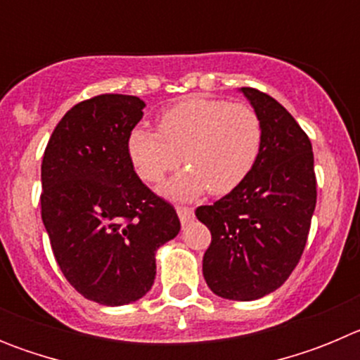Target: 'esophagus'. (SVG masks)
<instances>
[{"mask_svg":"<svg viewBox=\"0 0 360 360\" xmlns=\"http://www.w3.org/2000/svg\"><path fill=\"white\" fill-rule=\"evenodd\" d=\"M176 212H178V218H180V221H182V225H187L191 219L195 218V212H193V209L191 207H182V205H178Z\"/></svg>","mask_w":360,"mask_h":360,"instance_id":"obj_1","label":"esophagus"}]
</instances>
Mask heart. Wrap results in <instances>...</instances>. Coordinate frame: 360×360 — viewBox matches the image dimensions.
Masks as SVG:
<instances>
[{"label": "heart", "mask_w": 360, "mask_h": 360, "mask_svg": "<svg viewBox=\"0 0 360 360\" xmlns=\"http://www.w3.org/2000/svg\"><path fill=\"white\" fill-rule=\"evenodd\" d=\"M157 126L158 131L133 128L126 149L149 184L160 182L184 160L187 169L162 187L174 200H195L205 189L231 193L249 176L262 151V120L247 104L191 97L162 111Z\"/></svg>", "instance_id": "1"}]
</instances>
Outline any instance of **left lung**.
Here are the masks:
<instances>
[{
	"mask_svg": "<svg viewBox=\"0 0 360 360\" xmlns=\"http://www.w3.org/2000/svg\"><path fill=\"white\" fill-rule=\"evenodd\" d=\"M263 126L256 165L212 205L196 209L211 231L203 278L216 295L254 301L278 290L301 259L317 191L310 139L270 95L240 88Z\"/></svg>",
	"mask_w": 360,
	"mask_h": 360,
	"instance_id": "1",
	"label": "left lung"
}]
</instances>
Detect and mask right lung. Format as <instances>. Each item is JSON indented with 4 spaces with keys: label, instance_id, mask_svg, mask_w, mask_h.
Wrapping results in <instances>:
<instances>
[{
    "label": "right lung",
    "instance_id": "obj_1",
    "mask_svg": "<svg viewBox=\"0 0 360 360\" xmlns=\"http://www.w3.org/2000/svg\"><path fill=\"white\" fill-rule=\"evenodd\" d=\"M144 108L119 94L75 104L41 164V218L57 265L79 294L106 307L151 290L155 254L180 232L173 205L142 184L128 157L126 141Z\"/></svg>",
    "mask_w": 360,
    "mask_h": 360
}]
</instances>
